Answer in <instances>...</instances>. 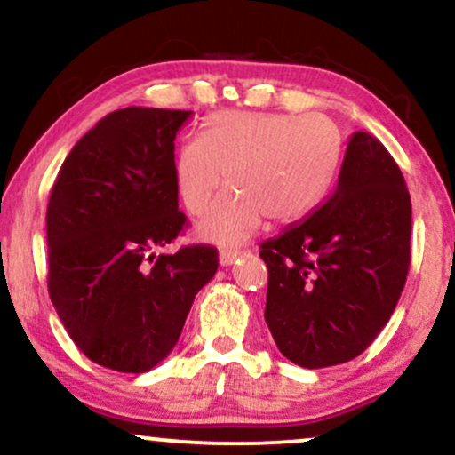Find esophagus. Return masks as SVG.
Instances as JSON below:
<instances>
[{
	"label": "esophagus",
	"instance_id": "1",
	"mask_svg": "<svg viewBox=\"0 0 455 455\" xmlns=\"http://www.w3.org/2000/svg\"><path fill=\"white\" fill-rule=\"evenodd\" d=\"M241 256V251L237 250H222L220 251V264L222 267H231V264H235V260Z\"/></svg>",
	"mask_w": 455,
	"mask_h": 455
}]
</instances>
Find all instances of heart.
I'll return each mask as SVG.
<instances>
[{
    "mask_svg": "<svg viewBox=\"0 0 455 455\" xmlns=\"http://www.w3.org/2000/svg\"><path fill=\"white\" fill-rule=\"evenodd\" d=\"M342 155L338 125L321 113L220 111L174 155L182 205L201 214L227 180L231 188L195 227L199 239L239 245L270 222L307 216L330 191Z\"/></svg>",
    "mask_w": 455,
    "mask_h": 455,
    "instance_id": "obj_1",
    "label": "heart"
}]
</instances>
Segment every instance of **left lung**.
Instances as JSON below:
<instances>
[{
  "mask_svg": "<svg viewBox=\"0 0 455 455\" xmlns=\"http://www.w3.org/2000/svg\"><path fill=\"white\" fill-rule=\"evenodd\" d=\"M411 199L399 165L370 132H355L336 191L300 224L264 241V321L291 363L319 370L376 340L410 270Z\"/></svg>",
  "mask_w": 455,
  "mask_h": 455,
  "instance_id": "8db88e82",
  "label": "left lung"
}]
</instances>
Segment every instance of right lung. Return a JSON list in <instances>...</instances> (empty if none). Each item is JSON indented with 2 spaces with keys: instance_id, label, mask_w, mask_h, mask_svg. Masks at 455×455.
Segmentation results:
<instances>
[{
  "instance_id": "1",
  "label": "right lung",
  "mask_w": 455,
  "mask_h": 455,
  "mask_svg": "<svg viewBox=\"0 0 455 455\" xmlns=\"http://www.w3.org/2000/svg\"><path fill=\"white\" fill-rule=\"evenodd\" d=\"M193 111L128 107L108 113L71 148L52 187L48 291L90 361L145 373L176 347L218 251L172 243L178 212L174 140Z\"/></svg>"
}]
</instances>
